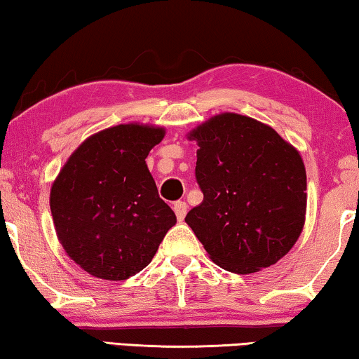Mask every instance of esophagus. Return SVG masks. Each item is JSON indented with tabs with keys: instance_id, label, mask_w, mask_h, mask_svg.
Instances as JSON below:
<instances>
[{
	"instance_id": "34e87169",
	"label": "esophagus",
	"mask_w": 359,
	"mask_h": 359,
	"mask_svg": "<svg viewBox=\"0 0 359 359\" xmlns=\"http://www.w3.org/2000/svg\"><path fill=\"white\" fill-rule=\"evenodd\" d=\"M173 210L176 214V219L183 220L186 217V212H188V204H186L184 201H176L173 204Z\"/></svg>"
}]
</instances>
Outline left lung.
Listing matches in <instances>:
<instances>
[{
	"label": "left lung",
	"instance_id": "1",
	"mask_svg": "<svg viewBox=\"0 0 359 359\" xmlns=\"http://www.w3.org/2000/svg\"><path fill=\"white\" fill-rule=\"evenodd\" d=\"M199 145L196 181L204 199L186 224L210 259L237 274L281 259L306 220L307 176L299 151L273 127L224 112L189 132Z\"/></svg>",
	"mask_w": 359,
	"mask_h": 359
}]
</instances>
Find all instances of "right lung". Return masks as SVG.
Returning <instances> with one entry per match:
<instances>
[{"label":"right lung","instance_id":"add662e5","mask_svg":"<svg viewBox=\"0 0 359 359\" xmlns=\"http://www.w3.org/2000/svg\"><path fill=\"white\" fill-rule=\"evenodd\" d=\"M163 137V127H109L88 137L53 181L57 237L91 276L109 281L134 276L176 224L145 163Z\"/></svg>","mask_w":359,"mask_h":359}]
</instances>
